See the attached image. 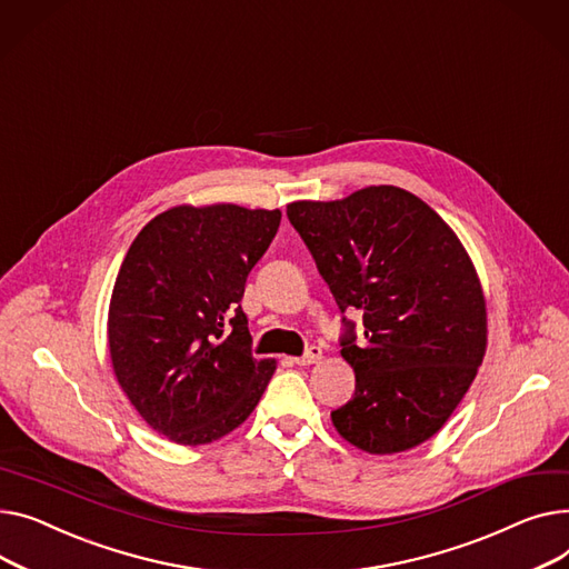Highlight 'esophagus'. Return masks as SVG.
<instances>
[{
  "label": "esophagus",
  "mask_w": 569,
  "mask_h": 569,
  "mask_svg": "<svg viewBox=\"0 0 569 569\" xmlns=\"http://www.w3.org/2000/svg\"><path fill=\"white\" fill-rule=\"evenodd\" d=\"M323 358V353H321V349L319 347H310L303 356H298V358H293V362L296 365H315V362H319Z\"/></svg>",
  "instance_id": "1"
}]
</instances>
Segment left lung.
Segmentation results:
<instances>
[{"label": "left lung", "mask_w": 569, "mask_h": 569, "mask_svg": "<svg viewBox=\"0 0 569 569\" xmlns=\"http://www.w3.org/2000/svg\"><path fill=\"white\" fill-rule=\"evenodd\" d=\"M289 222L347 317L342 358L356 390L332 411L351 446L392 455L420 446L452 416L487 349L485 293L457 233L420 197L370 186L336 202H291Z\"/></svg>", "instance_id": "8db88e82"}]
</instances>
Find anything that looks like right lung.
<instances>
[{
    "mask_svg": "<svg viewBox=\"0 0 569 569\" xmlns=\"http://www.w3.org/2000/svg\"><path fill=\"white\" fill-rule=\"evenodd\" d=\"M282 213L237 204L174 207L126 252L108 317L114 377L144 422L181 446L237 429L269 386L241 310L248 273Z\"/></svg>",
    "mask_w": 569,
    "mask_h": 569,
    "instance_id": "add662e5",
    "label": "right lung"
}]
</instances>
